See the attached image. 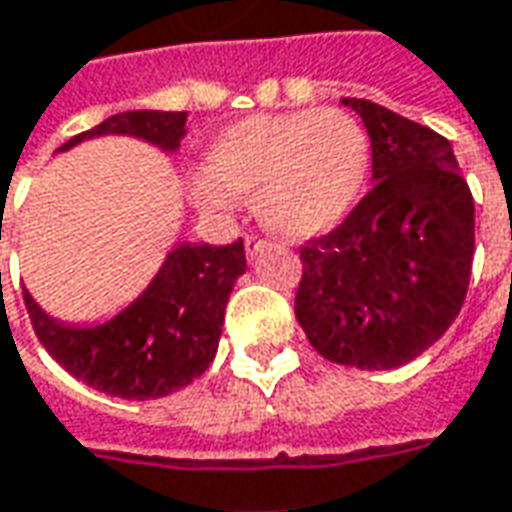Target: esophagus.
<instances>
[{"instance_id":"esophagus-1","label":"esophagus","mask_w":512,"mask_h":512,"mask_svg":"<svg viewBox=\"0 0 512 512\" xmlns=\"http://www.w3.org/2000/svg\"><path fill=\"white\" fill-rule=\"evenodd\" d=\"M243 243H246V257H249V260H255L257 252L266 246V241H263V238H257V235H246V241Z\"/></svg>"}]
</instances>
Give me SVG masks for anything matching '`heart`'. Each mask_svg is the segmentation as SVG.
Returning <instances> with one entry per match:
<instances>
[{
  "label": "heart",
  "instance_id": "1",
  "mask_svg": "<svg viewBox=\"0 0 512 512\" xmlns=\"http://www.w3.org/2000/svg\"><path fill=\"white\" fill-rule=\"evenodd\" d=\"M370 137L342 109L252 114L224 125L204 151L190 193L224 210L257 193V212L285 238H314L339 227L367 184Z\"/></svg>",
  "mask_w": 512,
  "mask_h": 512
}]
</instances>
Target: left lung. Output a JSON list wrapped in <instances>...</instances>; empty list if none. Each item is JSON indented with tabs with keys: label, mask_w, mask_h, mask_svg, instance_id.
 I'll return each mask as SVG.
<instances>
[{
	"label": "left lung",
	"mask_w": 512,
	"mask_h": 512,
	"mask_svg": "<svg viewBox=\"0 0 512 512\" xmlns=\"http://www.w3.org/2000/svg\"><path fill=\"white\" fill-rule=\"evenodd\" d=\"M373 145L375 187L302 246L294 314L333 364L392 370L460 314L474 263V198L451 142L370 100L344 97Z\"/></svg>",
	"instance_id": "1"
}]
</instances>
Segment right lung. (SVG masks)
<instances>
[{"label":"right lung","instance_id":"1","mask_svg":"<svg viewBox=\"0 0 512 512\" xmlns=\"http://www.w3.org/2000/svg\"><path fill=\"white\" fill-rule=\"evenodd\" d=\"M184 123V111H120L64 142L55 154L95 137H134L176 154ZM243 271V241L179 243L137 300L106 322L78 325L55 319L27 288L24 305L38 342L66 373L114 398L151 401L193 384L210 367L229 294Z\"/></svg>","mask_w":512,"mask_h":512}]
</instances>
